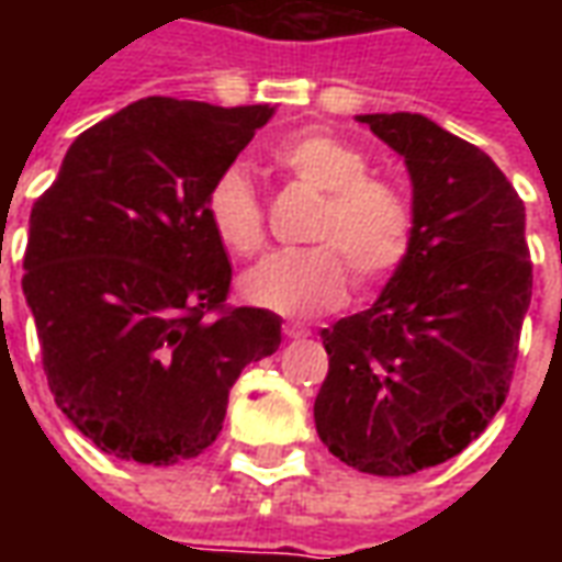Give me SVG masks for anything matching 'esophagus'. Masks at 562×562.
I'll use <instances>...</instances> for the list:
<instances>
[{"label":"esophagus","mask_w":562,"mask_h":562,"mask_svg":"<svg viewBox=\"0 0 562 562\" xmlns=\"http://www.w3.org/2000/svg\"><path fill=\"white\" fill-rule=\"evenodd\" d=\"M282 334H285V337H292V340H297V337H304L306 328L304 325H297V322H285V325H282Z\"/></svg>","instance_id":"34e87169"}]
</instances>
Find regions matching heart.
<instances>
[{"label": "heart", "instance_id": "obj_1", "mask_svg": "<svg viewBox=\"0 0 562 562\" xmlns=\"http://www.w3.org/2000/svg\"><path fill=\"white\" fill-rule=\"evenodd\" d=\"M268 161L325 195L310 225V240L318 244L277 249L240 277L249 304L282 316H313L346 301L349 268L361 285H376L406 261L413 246L409 201L397 186L370 177V161L355 144L325 128H301L273 140ZM204 216L232 256H252L265 244L261 198L237 165L213 177Z\"/></svg>", "mask_w": 562, "mask_h": 562}]
</instances>
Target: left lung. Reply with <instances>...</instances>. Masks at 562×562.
I'll list each match as a JSON object with an SVG mask.
<instances>
[{"label":"left lung","mask_w":562,"mask_h":562,"mask_svg":"<svg viewBox=\"0 0 562 562\" xmlns=\"http://www.w3.org/2000/svg\"><path fill=\"white\" fill-rule=\"evenodd\" d=\"M413 180V246L376 304L322 330L316 430L370 475H413L479 439L532 294L524 201L494 159L422 114H361Z\"/></svg>","instance_id":"1"}]
</instances>
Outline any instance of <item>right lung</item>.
I'll return each mask as SVG.
<instances>
[{"instance_id":"1","label":"right lung","mask_w":562,"mask_h":562,"mask_svg":"<svg viewBox=\"0 0 562 562\" xmlns=\"http://www.w3.org/2000/svg\"><path fill=\"white\" fill-rule=\"evenodd\" d=\"M270 116L140 99L78 135L32 207L23 294L47 385L104 454L198 458L240 370L280 349L277 313L225 306L232 261L204 216L213 177Z\"/></svg>"}]
</instances>
